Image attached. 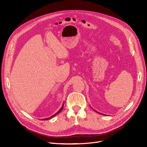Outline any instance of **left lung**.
Masks as SVG:
<instances>
[{
  "label": "left lung",
  "mask_w": 147,
  "mask_h": 147,
  "mask_svg": "<svg viewBox=\"0 0 147 147\" xmlns=\"http://www.w3.org/2000/svg\"><path fill=\"white\" fill-rule=\"evenodd\" d=\"M94 111H96V110H94ZM96 112H97V113H100V114H102V113H99V112H97V111H96Z\"/></svg>",
  "instance_id": "left-lung-1"
}]
</instances>
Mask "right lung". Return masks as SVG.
<instances>
[{
  "instance_id": "obj_1",
  "label": "right lung",
  "mask_w": 147,
  "mask_h": 147,
  "mask_svg": "<svg viewBox=\"0 0 147 147\" xmlns=\"http://www.w3.org/2000/svg\"><path fill=\"white\" fill-rule=\"evenodd\" d=\"M63 107H64V104H63V105H62V107H61V108L59 110V111H58V112H57V113H56L55 115H52V116L51 117H50V118H45V119H42V120L43 119V120H47V119H51V118H53V117H55L56 116V115H57V114H58V113H59L61 112V110H63Z\"/></svg>"
}]
</instances>
